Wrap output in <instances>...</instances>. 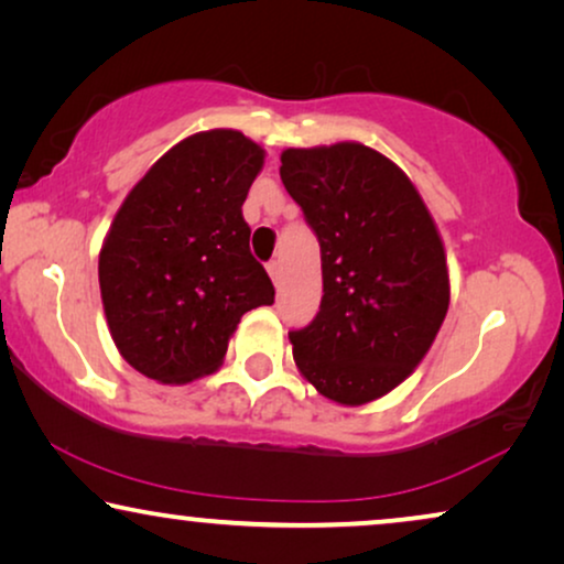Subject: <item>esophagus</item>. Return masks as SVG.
<instances>
[{"label":"esophagus","instance_id":"34e87169","mask_svg":"<svg viewBox=\"0 0 564 564\" xmlns=\"http://www.w3.org/2000/svg\"><path fill=\"white\" fill-rule=\"evenodd\" d=\"M267 272H269V276H272V280H274L276 288H280V276H282V264H280V261H269Z\"/></svg>","mask_w":564,"mask_h":564}]
</instances>
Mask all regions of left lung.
<instances>
[{"mask_svg": "<svg viewBox=\"0 0 564 564\" xmlns=\"http://www.w3.org/2000/svg\"><path fill=\"white\" fill-rule=\"evenodd\" d=\"M280 176L321 243L323 297L290 330L321 395L361 405L398 388L449 307L442 238L411 180L361 143L288 149Z\"/></svg>", "mask_w": 564, "mask_h": 564, "instance_id": "1", "label": "left lung"}]
</instances>
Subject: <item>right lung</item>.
<instances>
[{"instance_id": "right-lung-1", "label": "right lung", "mask_w": 564, "mask_h": 564, "mask_svg": "<svg viewBox=\"0 0 564 564\" xmlns=\"http://www.w3.org/2000/svg\"><path fill=\"white\" fill-rule=\"evenodd\" d=\"M264 151L238 130H207L166 151L130 189L99 253L112 341L159 382L210 375L274 284L249 249L241 205Z\"/></svg>"}]
</instances>
